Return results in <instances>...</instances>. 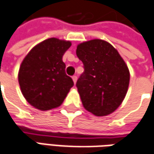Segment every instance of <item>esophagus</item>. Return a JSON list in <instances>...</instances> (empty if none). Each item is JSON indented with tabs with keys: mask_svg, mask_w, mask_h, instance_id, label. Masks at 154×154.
<instances>
[{
	"mask_svg": "<svg viewBox=\"0 0 154 154\" xmlns=\"http://www.w3.org/2000/svg\"><path fill=\"white\" fill-rule=\"evenodd\" d=\"M72 80H73V82H74V83L76 84V82H77V76H73V77H72Z\"/></svg>",
	"mask_w": 154,
	"mask_h": 154,
	"instance_id": "obj_1",
	"label": "esophagus"
}]
</instances>
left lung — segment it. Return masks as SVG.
<instances>
[{
    "instance_id": "left-lung-1",
    "label": "left lung",
    "mask_w": 154,
    "mask_h": 154,
    "mask_svg": "<svg viewBox=\"0 0 154 154\" xmlns=\"http://www.w3.org/2000/svg\"><path fill=\"white\" fill-rule=\"evenodd\" d=\"M76 53L84 66L76 84L83 107L98 117L112 113L128 91L126 63L113 46L100 39L78 44Z\"/></svg>"
}]
</instances>
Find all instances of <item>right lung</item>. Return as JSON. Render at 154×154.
Wrapping results in <instances>:
<instances>
[{
    "label": "right lung",
    "mask_w": 154,
    "mask_h": 154,
    "mask_svg": "<svg viewBox=\"0 0 154 154\" xmlns=\"http://www.w3.org/2000/svg\"><path fill=\"white\" fill-rule=\"evenodd\" d=\"M71 46L70 41L52 37L35 46L24 57L19 83L25 100L35 108L48 111L60 106L74 85L62 60Z\"/></svg>",
    "instance_id": "obj_1"
}]
</instances>
